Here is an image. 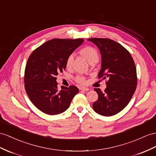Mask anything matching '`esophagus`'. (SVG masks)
<instances>
[{"instance_id": "esophagus-1", "label": "esophagus", "mask_w": 156, "mask_h": 156, "mask_svg": "<svg viewBox=\"0 0 156 156\" xmlns=\"http://www.w3.org/2000/svg\"><path fill=\"white\" fill-rule=\"evenodd\" d=\"M80 90H82V91H88L90 89H89V88H87V87H80Z\"/></svg>"}]
</instances>
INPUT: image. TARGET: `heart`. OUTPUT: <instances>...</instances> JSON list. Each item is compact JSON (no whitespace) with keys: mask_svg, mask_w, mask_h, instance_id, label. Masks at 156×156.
<instances>
[{"mask_svg":"<svg viewBox=\"0 0 156 156\" xmlns=\"http://www.w3.org/2000/svg\"><path fill=\"white\" fill-rule=\"evenodd\" d=\"M78 53L80 55H82V57H84L87 61H88V62L91 64V65H94L98 62V58H99V55L97 50L95 49V48L91 46L87 45L80 49ZM73 60H74L73 55H69V57H67L66 60V62H65L66 68L67 69H70L72 66H73ZM76 81L79 83L83 84V83H85V78L83 77V76L79 75L78 76L76 77Z\"/></svg>","mask_w":156,"mask_h":156,"instance_id":"heart-1","label":"heart"}]
</instances>
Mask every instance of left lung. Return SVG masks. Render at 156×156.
<instances>
[{"label":"left lung","instance_id":"8db88e82","mask_svg":"<svg viewBox=\"0 0 156 156\" xmlns=\"http://www.w3.org/2000/svg\"><path fill=\"white\" fill-rule=\"evenodd\" d=\"M87 40L100 51L101 68L98 78L107 80L103 92L99 88L94 89L98 99L93 103V109L103 116H112L128 105L136 88V69L134 60L125 47L112 39Z\"/></svg>","mask_w":156,"mask_h":156}]
</instances>
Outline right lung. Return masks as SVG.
<instances>
[{"mask_svg":"<svg viewBox=\"0 0 156 156\" xmlns=\"http://www.w3.org/2000/svg\"><path fill=\"white\" fill-rule=\"evenodd\" d=\"M82 39H53L35 49L27 61L24 73L26 93L43 113L58 115L69 108L78 92L74 86L57 87V76L66 69V60L83 43Z\"/></svg>","mask_w":156,"mask_h":156,"instance_id":"1","label":"right lung"}]
</instances>
